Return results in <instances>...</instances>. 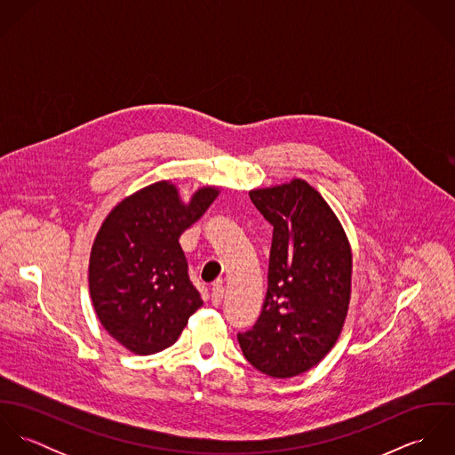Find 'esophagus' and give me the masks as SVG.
<instances>
[{"label":"esophagus","instance_id":"obj_1","mask_svg":"<svg viewBox=\"0 0 455 455\" xmlns=\"http://www.w3.org/2000/svg\"><path fill=\"white\" fill-rule=\"evenodd\" d=\"M210 296H212V305L217 307V305L222 303V298H224V285H222V282H215V283L212 285Z\"/></svg>","mask_w":455,"mask_h":455}]
</instances>
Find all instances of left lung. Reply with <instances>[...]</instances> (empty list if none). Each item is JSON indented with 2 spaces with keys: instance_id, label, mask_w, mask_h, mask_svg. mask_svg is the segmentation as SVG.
<instances>
[{
  "instance_id": "obj_1",
  "label": "left lung",
  "mask_w": 455,
  "mask_h": 455,
  "mask_svg": "<svg viewBox=\"0 0 455 455\" xmlns=\"http://www.w3.org/2000/svg\"><path fill=\"white\" fill-rule=\"evenodd\" d=\"M251 199L273 226L267 292L258 323L238 332L260 373L291 379L332 348L350 301L352 252L345 231L305 180L256 189Z\"/></svg>"
}]
</instances>
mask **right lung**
<instances>
[{
	"label": "right lung",
	"instance_id": "1",
	"mask_svg": "<svg viewBox=\"0 0 455 455\" xmlns=\"http://www.w3.org/2000/svg\"><path fill=\"white\" fill-rule=\"evenodd\" d=\"M215 196L204 188L184 204L175 186L157 182L105 219L91 252L89 289L101 324L131 352L168 348L203 305L179 238Z\"/></svg>",
	"mask_w": 455,
	"mask_h": 455
}]
</instances>
